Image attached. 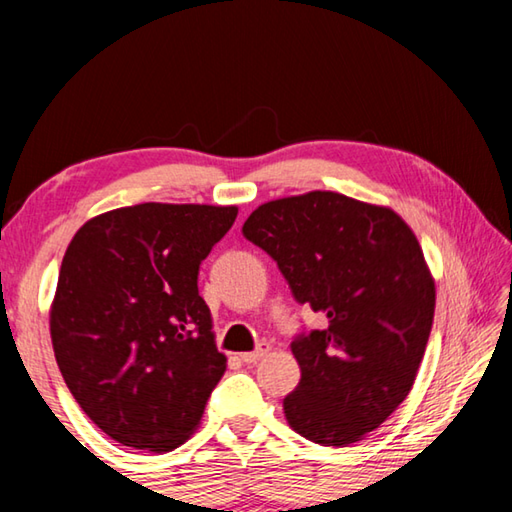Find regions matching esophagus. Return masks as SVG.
Here are the masks:
<instances>
[{"instance_id":"esophagus-1","label":"esophagus","mask_w":512,"mask_h":512,"mask_svg":"<svg viewBox=\"0 0 512 512\" xmlns=\"http://www.w3.org/2000/svg\"><path fill=\"white\" fill-rule=\"evenodd\" d=\"M266 354H268V345L262 343L255 352H244V354H241V361H244V363H257L259 359H264Z\"/></svg>"}]
</instances>
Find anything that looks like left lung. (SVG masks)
<instances>
[{
    "label": "left lung",
    "mask_w": 512,
    "mask_h": 512,
    "mask_svg": "<svg viewBox=\"0 0 512 512\" xmlns=\"http://www.w3.org/2000/svg\"><path fill=\"white\" fill-rule=\"evenodd\" d=\"M241 232L327 318L291 343L289 427L325 447L366 438L406 400L427 350L436 284L418 237L391 207L336 192L268 201Z\"/></svg>",
    "instance_id": "8db88e82"
}]
</instances>
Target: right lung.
<instances>
[{"label": "right lung", "instance_id": "right-lung-1", "mask_svg": "<svg viewBox=\"0 0 512 512\" xmlns=\"http://www.w3.org/2000/svg\"><path fill=\"white\" fill-rule=\"evenodd\" d=\"M235 205L140 203L83 223L60 264L51 343L69 393L117 443L171 452L225 372L198 268Z\"/></svg>", "mask_w": 512, "mask_h": 512}]
</instances>
